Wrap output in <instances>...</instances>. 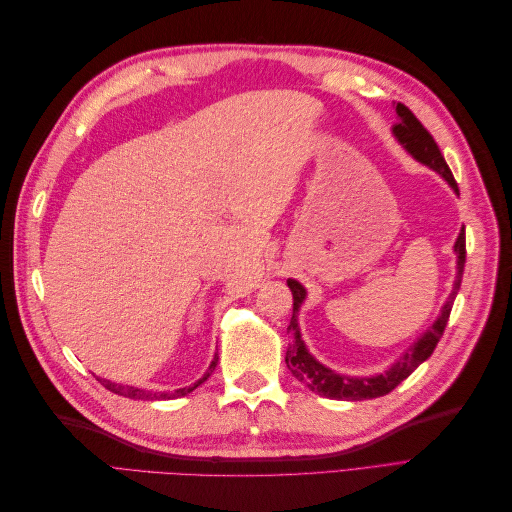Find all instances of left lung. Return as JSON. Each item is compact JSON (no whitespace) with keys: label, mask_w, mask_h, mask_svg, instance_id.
Returning <instances> with one entry per match:
<instances>
[{"label":"left lung","mask_w":512,"mask_h":512,"mask_svg":"<svg viewBox=\"0 0 512 512\" xmlns=\"http://www.w3.org/2000/svg\"><path fill=\"white\" fill-rule=\"evenodd\" d=\"M395 111L399 115V123L393 128V134L397 136V141L404 145L418 162H423L436 170V173H440L448 181V185H451V188L459 194L457 181L451 173V168H448L444 156L440 153V147L436 141H433L429 130L416 119V115L406 104L397 102ZM455 252H457V280H455V288L451 292V297H448L446 305L442 307L440 318L433 322V327L421 339H418V342L404 356H401V359L389 371H384V374H380V376H371V378L339 376L329 367L320 365L314 356L307 352L303 339H301V333H299V324H297V312L305 299V288L299 282L288 280V288L292 292V318L288 324V331L294 335V342L288 344L286 365L292 371V376L299 382H303L309 391H314L322 397H331V399L361 401V399H374V397H382L386 393H391L395 386L404 382L418 365L429 359L446 329L448 316H451V309H453V301H455L457 290L461 286L463 265H466V230L459 232L457 243H455Z\"/></svg>","instance_id":"8db88e82"}]
</instances>
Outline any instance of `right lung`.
I'll return each mask as SVG.
<instances>
[{
  "instance_id": "1",
  "label": "right lung",
  "mask_w": 512,
  "mask_h": 512,
  "mask_svg": "<svg viewBox=\"0 0 512 512\" xmlns=\"http://www.w3.org/2000/svg\"><path fill=\"white\" fill-rule=\"evenodd\" d=\"M215 365H218V359H213V363L209 365V371L207 374L200 378L198 382H194L192 386H185V389H177V391H173V393H162V395H158V393H147V391H141V389H134V386H121V384H113V382H108V380H102L100 378V382L106 386L108 391H113V393H117V395H123V397H130V399H175V397H183V395H188V393H192L198 384H203L209 376H211V371L215 369Z\"/></svg>"
}]
</instances>
